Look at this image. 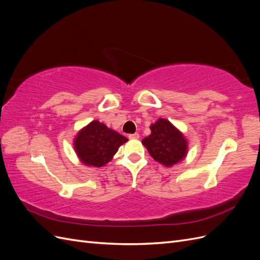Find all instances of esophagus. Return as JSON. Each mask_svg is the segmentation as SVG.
<instances>
[{
  "mask_svg": "<svg viewBox=\"0 0 260 260\" xmlns=\"http://www.w3.org/2000/svg\"><path fill=\"white\" fill-rule=\"evenodd\" d=\"M140 138L139 133H133V135H129V139L131 140H138Z\"/></svg>",
  "mask_w": 260,
  "mask_h": 260,
  "instance_id": "34e87169",
  "label": "esophagus"
}]
</instances>
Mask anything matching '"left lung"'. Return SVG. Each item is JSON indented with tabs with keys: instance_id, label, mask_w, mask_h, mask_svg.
<instances>
[{
	"instance_id": "8db88e82",
	"label": "left lung",
	"mask_w": 260,
	"mask_h": 260,
	"mask_svg": "<svg viewBox=\"0 0 260 260\" xmlns=\"http://www.w3.org/2000/svg\"><path fill=\"white\" fill-rule=\"evenodd\" d=\"M151 135L142 140L153 158L166 167L183 160L188 151L184 135L169 120L159 118L151 124Z\"/></svg>"
}]
</instances>
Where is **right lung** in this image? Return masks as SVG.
I'll use <instances>...</instances> for the list:
<instances>
[{
	"label": "right lung",
	"instance_id": "add662e5",
	"mask_svg": "<svg viewBox=\"0 0 260 260\" xmlns=\"http://www.w3.org/2000/svg\"><path fill=\"white\" fill-rule=\"evenodd\" d=\"M128 139L99 120L86 124L74 139V148L85 166L103 167L113 159L118 148Z\"/></svg>",
	"mask_w": 260,
	"mask_h": 260
}]
</instances>
